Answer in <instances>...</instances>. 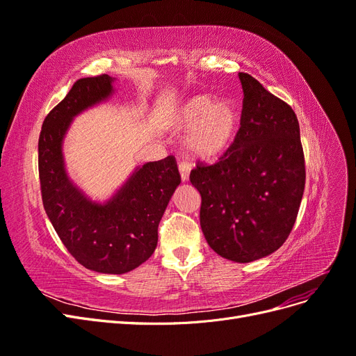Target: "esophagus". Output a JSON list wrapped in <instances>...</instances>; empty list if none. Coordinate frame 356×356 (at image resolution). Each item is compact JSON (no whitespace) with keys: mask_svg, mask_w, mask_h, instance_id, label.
I'll list each match as a JSON object with an SVG mask.
<instances>
[{"mask_svg":"<svg viewBox=\"0 0 356 356\" xmlns=\"http://www.w3.org/2000/svg\"><path fill=\"white\" fill-rule=\"evenodd\" d=\"M178 168H179V175H181L182 182L188 181V178H190V165L186 163V161H181Z\"/></svg>","mask_w":356,"mask_h":356,"instance_id":"esophagus-1","label":"esophagus"}]
</instances>
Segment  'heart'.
<instances>
[{
    "label": "heart",
    "mask_w": 356,
    "mask_h": 356,
    "mask_svg": "<svg viewBox=\"0 0 356 356\" xmlns=\"http://www.w3.org/2000/svg\"><path fill=\"white\" fill-rule=\"evenodd\" d=\"M172 123L178 131L188 129L186 148L199 160L211 161L233 147L241 127V113L234 101L196 95L182 99L174 110Z\"/></svg>",
    "instance_id": "heart-1"
}]
</instances>
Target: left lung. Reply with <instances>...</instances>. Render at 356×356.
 <instances>
[{
  "mask_svg": "<svg viewBox=\"0 0 356 356\" xmlns=\"http://www.w3.org/2000/svg\"><path fill=\"white\" fill-rule=\"evenodd\" d=\"M239 134L217 163H197L200 227L218 255L250 263L275 252L294 227L306 169L297 115L254 77L239 72Z\"/></svg>",
  "mask_w": 356,
  "mask_h": 356,
  "instance_id": "1",
  "label": "left lung"
}]
</instances>
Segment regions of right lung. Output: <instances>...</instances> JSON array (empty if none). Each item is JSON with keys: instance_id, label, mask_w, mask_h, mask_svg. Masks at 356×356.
<instances>
[{"instance_id": "1", "label": "right lung", "mask_w": 356, "mask_h": 356, "mask_svg": "<svg viewBox=\"0 0 356 356\" xmlns=\"http://www.w3.org/2000/svg\"><path fill=\"white\" fill-rule=\"evenodd\" d=\"M110 75L80 79L53 108L38 139L42 204L62 243L81 266L122 275L153 255L157 229L181 177L174 156L138 168L105 203L92 202L72 184L63 163L62 143L72 118L113 95Z\"/></svg>"}]
</instances>
